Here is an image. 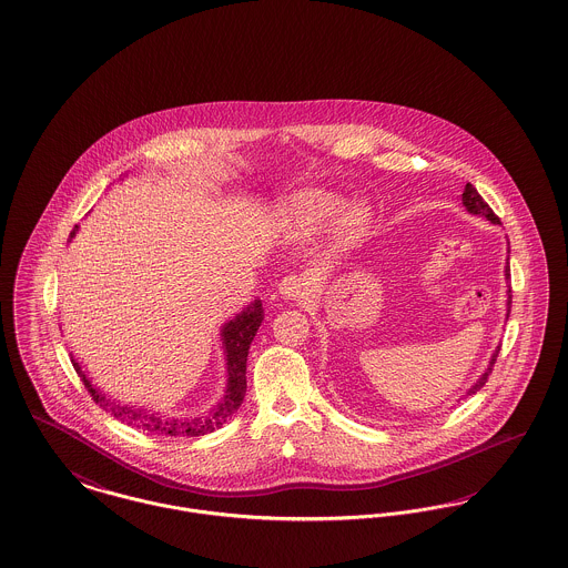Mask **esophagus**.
Instances as JSON below:
<instances>
[{"label": "esophagus", "mask_w": 568, "mask_h": 568, "mask_svg": "<svg viewBox=\"0 0 568 568\" xmlns=\"http://www.w3.org/2000/svg\"><path fill=\"white\" fill-rule=\"evenodd\" d=\"M308 292H311L308 283H306L303 276H298V274H290V276H285V278L278 283V294H281L285 301H301V298L308 296Z\"/></svg>", "instance_id": "34e87169"}]
</instances>
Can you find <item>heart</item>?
I'll list each match as a JSON object with an SVG mask.
<instances>
[{
    "mask_svg": "<svg viewBox=\"0 0 568 568\" xmlns=\"http://www.w3.org/2000/svg\"><path fill=\"white\" fill-rule=\"evenodd\" d=\"M290 214L294 219L305 222L308 226H315V224H322L326 220L331 219L337 210H339V199L335 194H326V192H303V194H296L290 205H287ZM365 226V212L361 207H352L346 212V216L342 220V229H339V235L344 242H354L361 231Z\"/></svg>",
    "mask_w": 568,
    "mask_h": 568,
    "instance_id": "b5f03b06",
    "label": "heart"
}]
</instances>
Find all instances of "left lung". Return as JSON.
I'll list each match as a JSON object with an SVG mask.
<instances>
[{
  "instance_id": "left-lung-1",
  "label": "left lung",
  "mask_w": 568,
  "mask_h": 568,
  "mask_svg": "<svg viewBox=\"0 0 568 568\" xmlns=\"http://www.w3.org/2000/svg\"><path fill=\"white\" fill-rule=\"evenodd\" d=\"M463 203H465V207L471 212V214H481V216H486V219L490 220V222H499V219L495 216V212L488 207V203L484 201L480 196V192L471 185V183H467L465 185V192H463ZM506 276L510 278V265L506 267ZM510 303H513V296H510V292H508V315H510ZM497 354H499V348L495 349V354H493V358H490V363H488V369L481 374L480 381L469 389L467 395H471V393L480 392L481 387H484V383L488 381V374L493 372V365H495V361H497Z\"/></svg>"
}]
</instances>
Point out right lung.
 Wrapping results in <instances>:
<instances>
[{
  "mask_svg": "<svg viewBox=\"0 0 568 568\" xmlns=\"http://www.w3.org/2000/svg\"><path fill=\"white\" fill-rule=\"evenodd\" d=\"M263 306L260 301H255L253 305L246 306V311H242L235 320H231L224 328H222V344L226 349V369H229V385H226V395L220 402L219 408H214L207 417H194V419H162L153 413H146L142 408H133V406H123L119 402L108 399L103 393L97 392L87 374L82 372L80 363L73 361L75 372L80 374L84 387H87L90 397L110 415H114L116 419H121L123 424L138 426L142 430L155 433V435H166V437H201V435H210L216 428H220L242 404L244 393H246V356L251 342L257 333V328L262 326Z\"/></svg>",
  "mask_w": 568,
  "mask_h": 568,
  "instance_id": "1",
  "label": "right lung"
}]
</instances>
